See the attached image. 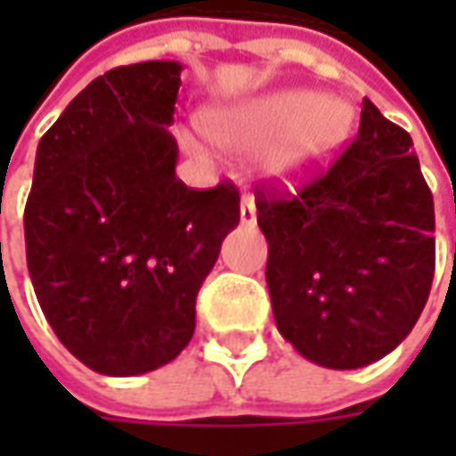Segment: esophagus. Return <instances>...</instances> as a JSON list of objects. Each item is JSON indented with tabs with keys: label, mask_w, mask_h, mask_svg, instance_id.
<instances>
[{
	"label": "esophagus",
	"mask_w": 456,
	"mask_h": 456,
	"mask_svg": "<svg viewBox=\"0 0 456 456\" xmlns=\"http://www.w3.org/2000/svg\"><path fill=\"white\" fill-rule=\"evenodd\" d=\"M240 223L243 225H254L256 223V202L248 195L240 198Z\"/></svg>",
	"instance_id": "34e87169"
}]
</instances>
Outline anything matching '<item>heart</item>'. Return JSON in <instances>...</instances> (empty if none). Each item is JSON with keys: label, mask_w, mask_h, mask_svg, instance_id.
Returning <instances> with one entry per match:
<instances>
[{"label": "heart", "mask_w": 456, "mask_h": 456, "mask_svg": "<svg viewBox=\"0 0 456 456\" xmlns=\"http://www.w3.org/2000/svg\"><path fill=\"white\" fill-rule=\"evenodd\" d=\"M202 126L231 150H261L264 175L279 184H297L340 150L353 126V106L314 91H276L233 109H210ZM184 147L202 154L200 144L184 136Z\"/></svg>", "instance_id": "1"}]
</instances>
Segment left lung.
<instances>
[{"instance_id":"1","label":"left lung","mask_w":456,"mask_h":456,"mask_svg":"<svg viewBox=\"0 0 456 456\" xmlns=\"http://www.w3.org/2000/svg\"><path fill=\"white\" fill-rule=\"evenodd\" d=\"M256 195L273 320L299 355L355 370L406 340L434 279V198L409 132L365 98L327 172Z\"/></svg>"}]
</instances>
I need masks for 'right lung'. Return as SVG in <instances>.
Masks as SVG:
<instances>
[{"mask_svg": "<svg viewBox=\"0 0 456 456\" xmlns=\"http://www.w3.org/2000/svg\"><path fill=\"white\" fill-rule=\"evenodd\" d=\"M183 65L114 68L37 144L25 208L27 269L58 340L103 376H142L195 332V299L240 220L238 190L177 180L167 132Z\"/></svg>", "mask_w": 456, "mask_h": 456, "instance_id": "obj_1", "label": "right lung"}]
</instances>
